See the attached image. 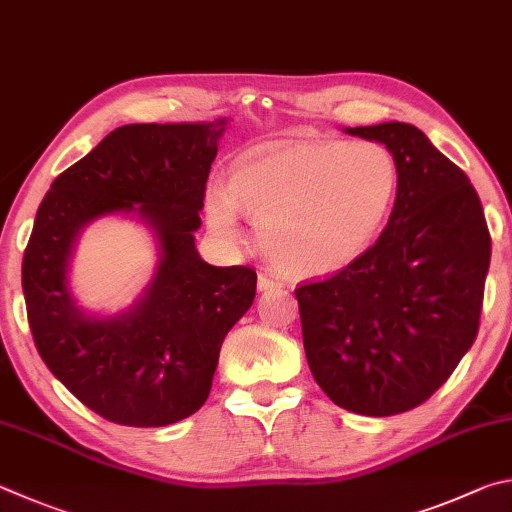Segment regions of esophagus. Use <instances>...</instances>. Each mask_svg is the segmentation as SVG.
<instances>
[{"label": "esophagus", "instance_id": "esophagus-1", "mask_svg": "<svg viewBox=\"0 0 512 512\" xmlns=\"http://www.w3.org/2000/svg\"><path fill=\"white\" fill-rule=\"evenodd\" d=\"M279 288H283V283H281V279H276V276H267V274L258 276V290L261 292L279 290Z\"/></svg>", "mask_w": 512, "mask_h": 512}]
</instances>
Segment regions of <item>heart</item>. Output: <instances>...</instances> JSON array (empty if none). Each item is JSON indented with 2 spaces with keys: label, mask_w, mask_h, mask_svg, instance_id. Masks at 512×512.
<instances>
[{
  "label": "heart",
  "mask_w": 512,
  "mask_h": 512,
  "mask_svg": "<svg viewBox=\"0 0 512 512\" xmlns=\"http://www.w3.org/2000/svg\"><path fill=\"white\" fill-rule=\"evenodd\" d=\"M398 184L396 159L375 141L294 143L240 159L227 191L206 197V220L233 238L238 206L258 222V242L279 270L326 276L373 245Z\"/></svg>",
  "instance_id": "1"
}]
</instances>
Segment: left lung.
<instances>
[{
  "instance_id": "8db88e82",
  "label": "left lung",
  "mask_w": 512,
  "mask_h": 512,
  "mask_svg": "<svg viewBox=\"0 0 512 512\" xmlns=\"http://www.w3.org/2000/svg\"><path fill=\"white\" fill-rule=\"evenodd\" d=\"M344 132L384 143L400 184L378 242L346 270L294 292L303 348L337 407L393 416L425 402L470 351L490 233L468 175L416 125Z\"/></svg>"
}]
</instances>
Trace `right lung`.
I'll list each match as a JSON object with an SVG mask.
<instances>
[{"label": "right lung", "mask_w": 512, "mask_h": 512, "mask_svg": "<svg viewBox=\"0 0 512 512\" xmlns=\"http://www.w3.org/2000/svg\"><path fill=\"white\" fill-rule=\"evenodd\" d=\"M227 119L132 123L60 173L35 215L22 261L26 315L49 371L105 420L166 427L209 398L220 346L256 297L251 267H215L195 249L204 188ZM125 214L148 226L158 267L138 301L92 316L70 292L75 242Z\"/></svg>", "instance_id": "add662e5"}]
</instances>
